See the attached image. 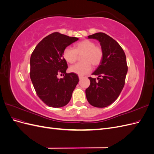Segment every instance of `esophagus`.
Returning a JSON list of instances; mask_svg holds the SVG:
<instances>
[{"label":"esophagus","mask_w":154,"mask_h":154,"mask_svg":"<svg viewBox=\"0 0 154 154\" xmlns=\"http://www.w3.org/2000/svg\"><path fill=\"white\" fill-rule=\"evenodd\" d=\"M83 76H79V80H81L82 79H83Z\"/></svg>","instance_id":"1"}]
</instances>
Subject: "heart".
<instances>
[{
  "label": "heart",
  "instance_id": "heart-1",
  "mask_svg": "<svg viewBox=\"0 0 154 154\" xmlns=\"http://www.w3.org/2000/svg\"><path fill=\"white\" fill-rule=\"evenodd\" d=\"M81 63H78L69 68L71 72L83 76L88 74L92 69V66H97L103 59V53L101 48L96 46L94 42L90 40H83L74 45V49L66 48L63 52V57L69 63L75 62L78 55H81Z\"/></svg>",
  "mask_w": 154,
  "mask_h": 154
}]
</instances>
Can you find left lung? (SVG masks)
I'll use <instances>...</instances> for the list:
<instances>
[{
	"instance_id": "8db88e82",
	"label": "left lung",
	"mask_w": 154,
	"mask_h": 154,
	"mask_svg": "<svg viewBox=\"0 0 154 154\" xmlns=\"http://www.w3.org/2000/svg\"><path fill=\"white\" fill-rule=\"evenodd\" d=\"M88 38L99 41L103 57L102 61L88 78L91 84L85 90L87 100L91 105L103 108L113 103L119 96L125 85L128 71L127 59L119 44L103 32L88 36Z\"/></svg>"
}]
</instances>
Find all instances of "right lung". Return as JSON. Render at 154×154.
I'll use <instances>...</instances> for the list:
<instances>
[{"label": "right lung", "mask_w": 154, "mask_h": 154, "mask_svg": "<svg viewBox=\"0 0 154 154\" xmlns=\"http://www.w3.org/2000/svg\"><path fill=\"white\" fill-rule=\"evenodd\" d=\"M78 40L55 32L40 41L31 54V80L36 94L49 106L66 105L79 82L76 74L66 73L67 63L63 57L64 49ZM59 73L66 74L59 79Z\"/></svg>", "instance_id": "add662e5"}]
</instances>
